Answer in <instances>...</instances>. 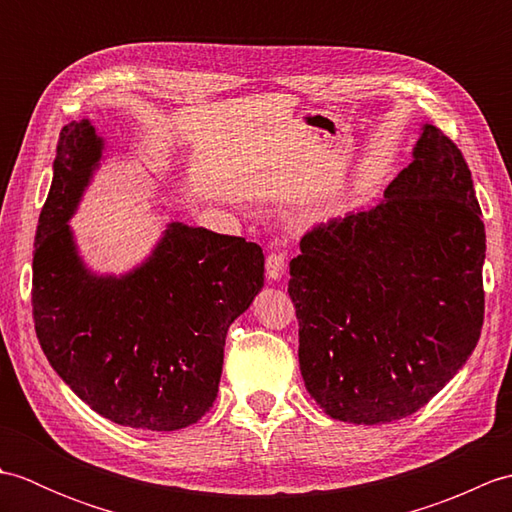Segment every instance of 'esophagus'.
Masks as SVG:
<instances>
[{"instance_id": "esophagus-1", "label": "esophagus", "mask_w": 512, "mask_h": 512, "mask_svg": "<svg viewBox=\"0 0 512 512\" xmlns=\"http://www.w3.org/2000/svg\"><path fill=\"white\" fill-rule=\"evenodd\" d=\"M266 275L268 279L279 281L281 277L286 275V255L281 253H273L266 257Z\"/></svg>"}]
</instances>
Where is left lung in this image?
Wrapping results in <instances>:
<instances>
[{"label":"left lung","instance_id":"1","mask_svg":"<svg viewBox=\"0 0 512 512\" xmlns=\"http://www.w3.org/2000/svg\"><path fill=\"white\" fill-rule=\"evenodd\" d=\"M480 215L462 151L422 125L383 200L303 235L288 292L303 383L330 418L411 416L462 369L484 323Z\"/></svg>","mask_w":512,"mask_h":512}]
</instances>
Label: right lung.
<instances>
[{
    "label": "right lung",
    "instance_id": "obj_1",
    "mask_svg": "<svg viewBox=\"0 0 512 512\" xmlns=\"http://www.w3.org/2000/svg\"><path fill=\"white\" fill-rule=\"evenodd\" d=\"M94 125L61 129L32 255V317L63 383L103 418L178 431L213 407L226 332L264 286V253L244 237L167 224L143 264L96 275L70 217L103 158Z\"/></svg>",
    "mask_w": 512,
    "mask_h": 512
}]
</instances>
